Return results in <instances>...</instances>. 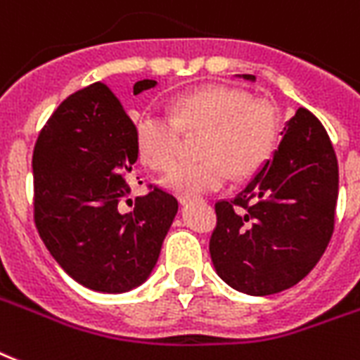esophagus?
<instances>
[{
  "label": "esophagus",
  "instance_id": "obj_1",
  "mask_svg": "<svg viewBox=\"0 0 360 360\" xmlns=\"http://www.w3.org/2000/svg\"><path fill=\"white\" fill-rule=\"evenodd\" d=\"M193 195H180V197H178V200H180V204H188V202H191V200H193Z\"/></svg>",
  "mask_w": 360,
  "mask_h": 360
}]
</instances>
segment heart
Masks as SVG:
<instances>
[{"mask_svg": "<svg viewBox=\"0 0 360 360\" xmlns=\"http://www.w3.org/2000/svg\"><path fill=\"white\" fill-rule=\"evenodd\" d=\"M171 117L145 111L134 120L137 156L148 169L169 171L180 150V131H202L198 156L202 160L180 163L163 186L180 195L208 193L229 178H245L271 158L278 126L273 109L241 89L206 85L172 100Z\"/></svg>", "mask_w": 360, "mask_h": 360, "instance_id": "1", "label": "heart"}]
</instances>
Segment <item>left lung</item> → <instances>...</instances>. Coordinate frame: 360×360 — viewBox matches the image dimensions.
<instances>
[{
  "label": "left lung",
  "mask_w": 360,
  "mask_h": 360,
  "mask_svg": "<svg viewBox=\"0 0 360 360\" xmlns=\"http://www.w3.org/2000/svg\"><path fill=\"white\" fill-rule=\"evenodd\" d=\"M281 134L245 189L215 204L210 257L217 275L247 295L277 294L303 281L335 229L338 163L326 128L299 108Z\"/></svg>",
  "instance_id": "8db88e82"
}]
</instances>
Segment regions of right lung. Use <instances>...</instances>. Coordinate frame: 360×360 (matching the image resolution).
<instances>
[{"instance_id": "obj_1", "label": "right lung", "mask_w": 360, "mask_h": 360, "mask_svg": "<svg viewBox=\"0 0 360 360\" xmlns=\"http://www.w3.org/2000/svg\"><path fill=\"white\" fill-rule=\"evenodd\" d=\"M156 85L141 79L134 94ZM135 162L134 122L103 83L68 96L34 145V225L63 271L94 292L145 283L178 212L158 188L128 197Z\"/></svg>"}]
</instances>
